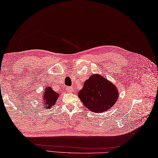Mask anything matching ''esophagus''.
<instances>
[{"label": "esophagus", "mask_w": 158, "mask_h": 158, "mask_svg": "<svg viewBox=\"0 0 158 158\" xmlns=\"http://www.w3.org/2000/svg\"><path fill=\"white\" fill-rule=\"evenodd\" d=\"M66 90L68 93H72V92L73 91V87H68L66 88Z\"/></svg>", "instance_id": "1"}]
</instances>
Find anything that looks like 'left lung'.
I'll list each match as a JSON object with an SVG mask.
<instances>
[{
	"instance_id": "8db88e82",
	"label": "left lung",
	"mask_w": 158,
	"mask_h": 158,
	"mask_svg": "<svg viewBox=\"0 0 158 158\" xmlns=\"http://www.w3.org/2000/svg\"><path fill=\"white\" fill-rule=\"evenodd\" d=\"M84 105L94 113H104L115 104L119 98L117 88L101 74H94L85 80L78 93Z\"/></svg>"
}]
</instances>
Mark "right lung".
I'll return each mask as SVG.
<instances>
[{
    "mask_svg": "<svg viewBox=\"0 0 158 158\" xmlns=\"http://www.w3.org/2000/svg\"><path fill=\"white\" fill-rule=\"evenodd\" d=\"M59 93L54 92L51 87H46L45 88V92L42 97L41 103H43L44 109L51 108L54 105L56 104V102L59 97Z\"/></svg>",
    "mask_w": 158,
    "mask_h": 158,
    "instance_id": "1",
    "label": "right lung"
}]
</instances>
